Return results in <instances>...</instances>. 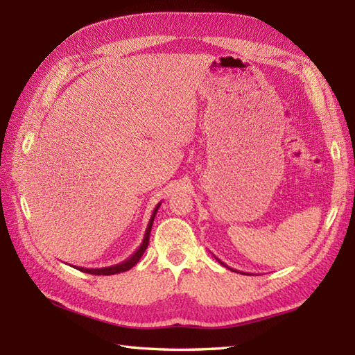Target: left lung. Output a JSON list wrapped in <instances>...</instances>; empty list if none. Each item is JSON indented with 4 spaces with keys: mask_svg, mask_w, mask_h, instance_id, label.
<instances>
[{
    "mask_svg": "<svg viewBox=\"0 0 355 355\" xmlns=\"http://www.w3.org/2000/svg\"><path fill=\"white\" fill-rule=\"evenodd\" d=\"M215 259H216L218 262H220V263H223V266H224V267H227V266H225V263H224L223 261H220V259H218V258H216V256H215ZM227 268H230V267H227ZM230 270H232V271H236V270H233V268H230ZM239 273H243V271H239ZM243 275H245V273H243Z\"/></svg>",
    "mask_w": 355,
    "mask_h": 355,
    "instance_id": "left-lung-1",
    "label": "left lung"
}]
</instances>
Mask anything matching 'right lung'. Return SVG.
Listing matches in <instances>:
<instances>
[{
	"instance_id": "obj_1",
	"label": "right lung",
	"mask_w": 355,
	"mask_h": 355,
	"mask_svg": "<svg viewBox=\"0 0 355 355\" xmlns=\"http://www.w3.org/2000/svg\"><path fill=\"white\" fill-rule=\"evenodd\" d=\"M162 206V201L158 202V205L155 206L153 215H150V220L148 223V227H146V232H145V236H143V241L140 247L135 250L130 258L125 259L123 262H119L116 263V266H111V267H102V268H84V267H76L78 270L84 271V273H88V275H103V276H110V275H117V273H122V271H128L130 268H132L135 263H137L141 258V254L145 253L146 247L149 244V235H150V229H153V223H154V218L157 215V210L158 207Z\"/></svg>"
}]
</instances>
